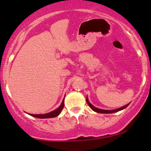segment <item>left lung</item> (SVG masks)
Returning <instances> with one entry per match:
<instances>
[{
    "label": "left lung",
    "instance_id": "8db88e82",
    "mask_svg": "<svg viewBox=\"0 0 151 151\" xmlns=\"http://www.w3.org/2000/svg\"><path fill=\"white\" fill-rule=\"evenodd\" d=\"M86 102H87V104H88V106H90V107L91 108V109L94 111L97 112V113H101V114H111V113H115V112H118L119 111H121L124 109H125L127 107V106L129 105V104H126L125 106H122V107L121 108H118V109H114V110H105V109H99V108H97L95 107V106H94L93 105V104H91V103H90L88 99V97L86 98Z\"/></svg>",
    "mask_w": 151,
    "mask_h": 151
}]
</instances>
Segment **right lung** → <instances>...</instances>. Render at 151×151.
Instances as JSON below:
<instances>
[{"instance_id":"add662e5","label":"right lung","mask_w":151,"mask_h":151,"mask_svg":"<svg viewBox=\"0 0 151 151\" xmlns=\"http://www.w3.org/2000/svg\"><path fill=\"white\" fill-rule=\"evenodd\" d=\"M64 98L63 100L60 105L56 109L53 110L52 111L49 112V113L45 114H29L30 116H33V117H35V118H49L56 117V116H58L59 114H60L62 109L64 107Z\"/></svg>"}]
</instances>
